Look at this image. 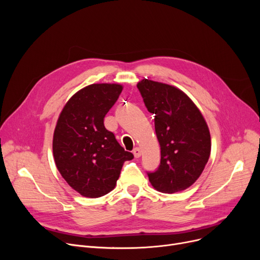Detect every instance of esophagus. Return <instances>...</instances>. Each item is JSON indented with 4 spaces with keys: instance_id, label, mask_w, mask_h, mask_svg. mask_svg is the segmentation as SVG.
<instances>
[{
    "instance_id": "esophagus-1",
    "label": "esophagus",
    "mask_w": 260,
    "mask_h": 260,
    "mask_svg": "<svg viewBox=\"0 0 260 260\" xmlns=\"http://www.w3.org/2000/svg\"><path fill=\"white\" fill-rule=\"evenodd\" d=\"M133 154H134L135 158H139V157L141 156V151H140V148H139V147H136V148H134Z\"/></svg>"
}]
</instances>
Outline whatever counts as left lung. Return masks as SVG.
I'll use <instances>...</instances> for the list:
<instances>
[{"instance_id":"1","label":"left lung","mask_w":260,"mask_h":260,"mask_svg":"<svg viewBox=\"0 0 260 260\" xmlns=\"http://www.w3.org/2000/svg\"><path fill=\"white\" fill-rule=\"evenodd\" d=\"M147 111L155 115L160 166L148 179L159 192L173 194L192 185L211 155V135L199 108L181 89L143 79L137 84Z\"/></svg>"}]
</instances>
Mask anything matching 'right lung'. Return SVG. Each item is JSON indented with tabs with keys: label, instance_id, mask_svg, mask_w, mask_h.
Masks as SVG:
<instances>
[{
	"label": "right lung",
	"instance_id": "obj_1",
	"mask_svg": "<svg viewBox=\"0 0 260 260\" xmlns=\"http://www.w3.org/2000/svg\"><path fill=\"white\" fill-rule=\"evenodd\" d=\"M122 89L116 83L85 86L66 102L58 118L54 163L68 185L84 197L98 198L113 190L123 163L134 158L104 126V117Z\"/></svg>",
	"mask_w": 260,
	"mask_h": 260
}]
</instances>
